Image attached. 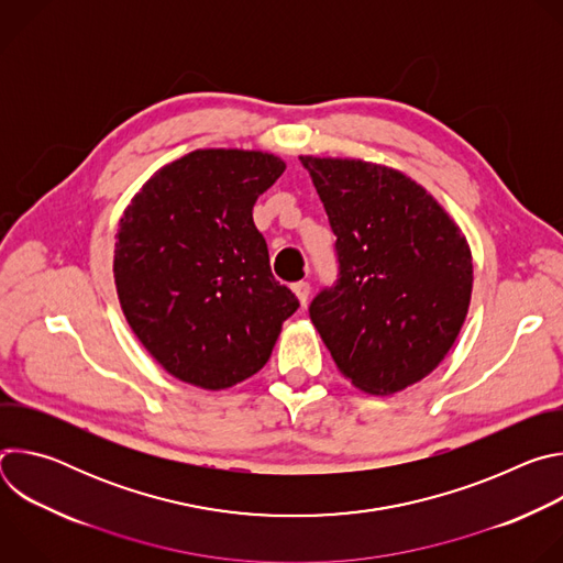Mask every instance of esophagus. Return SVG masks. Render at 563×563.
I'll return each instance as SVG.
<instances>
[{"instance_id":"obj_1","label":"esophagus","mask_w":563,"mask_h":563,"mask_svg":"<svg viewBox=\"0 0 563 563\" xmlns=\"http://www.w3.org/2000/svg\"><path fill=\"white\" fill-rule=\"evenodd\" d=\"M291 289H294V294H296L298 302H300V305H305V302H307V298H309V291H311V289H309V283L300 280V283H296Z\"/></svg>"}]
</instances>
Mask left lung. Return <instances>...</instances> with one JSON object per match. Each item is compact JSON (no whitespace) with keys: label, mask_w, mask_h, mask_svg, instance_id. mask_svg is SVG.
I'll use <instances>...</instances> for the list:
<instances>
[{"label":"left lung","mask_w":563,"mask_h":563,"mask_svg":"<svg viewBox=\"0 0 563 563\" xmlns=\"http://www.w3.org/2000/svg\"><path fill=\"white\" fill-rule=\"evenodd\" d=\"M336 233L339 280L309 318L354 387L389 396L439 367L470 307L472 254L450 213L406 174L300 155Z\"/></svg>","instance_id":"1"}]
</instances>
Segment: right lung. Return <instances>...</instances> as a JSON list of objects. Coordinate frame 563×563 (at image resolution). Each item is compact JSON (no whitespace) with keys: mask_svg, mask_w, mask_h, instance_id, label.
I'll return each instance as SVG.
<instances>
[{"mask_svg":"<svg viewBox=\"0 0 563 563\" xmlns=\"http://www.w3.org/2000/svg\"><path fill=\"white\" fill-rule=\"evenodd\" d=\"M285 167L265 151L196 148L157 169L120 218L113 278L126 323L189 385L227 389L261 372L298 309L252 216Z\"/></svg>","mask_w":563,"mask_h":563,"instance_id":"right-lung-1","label":"right lung"}]
</instances>
